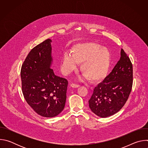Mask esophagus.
<instances>
[{
	"label": "esophagus",
	"instance_id": "1",
	"mask_svg": "<svg viewBox=\"0 0 148 148\" xmlns=\"http://www.w3.org/2000/svg\"><path fill=\"white\" fill-rule=\"evenodd\" d=\"M70 86L73 88H78L79 87V85H78V84H71Z\"/></svg>",
	"mask_w": 148,
	"mask_h": 148
}]
</instances>
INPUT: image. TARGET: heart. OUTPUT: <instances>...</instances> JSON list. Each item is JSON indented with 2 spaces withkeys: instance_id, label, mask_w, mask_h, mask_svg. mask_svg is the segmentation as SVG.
<instances>
[{
  "instance_id": "1",
  "label": "heart",
  "mask_w": 148,
  "mask_h": 148,
  "mask_svg": "<svg viewBox=\"0 0 148 148\" xmlns=\"http://www.w3.org/2000/svg\"><path fill=\"white\" fill-rule=\"evenodd\" d=\"M71 56L64 54L61 58L63 73L68 74L77 68V63H81L80 70L92 82H99L106 77L112 62L110 50L105 47L93 43H78L74 45Z\"/></svg>"
}]
</instances>
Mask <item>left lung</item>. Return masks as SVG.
<instances>
[{"label": "left lung", "instance_id": "1", "mask_svg": "<svg viewBox=\"0 0 148 148\" xmlns=\"http://www.w3.org/2000/svg\"><path fill=\"white\" fill-rule=\"evenodd\" d=\"M132 81V64L127 54L121 49V58L112 72L94 90L88 101L91 110L101 118L118 112L129 97Z\"/></svg>", "mask_w": 148, "mask_h": 148}]
</instances>
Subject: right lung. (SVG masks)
<instances>
[{"label": "right lung", "instance_id": "right-lung-1", "mask_svg": "<svg viewBox=\"0 0 148 148\" xmlns=\"http://www.w3.org/2000/svg\"><path fill=\"white\" fill-rule=\"evenodd\" d=\"M51 40L48 38L28 54L21 69L23 96L38 115L47 118L57 116L64 110L68 81L55 75L51 69Z\"/></svg>", "mask_w": 148, "mask_h": 148}]
</instances>
